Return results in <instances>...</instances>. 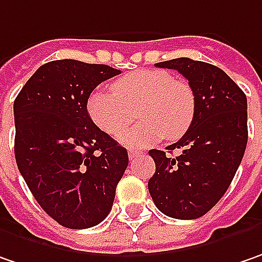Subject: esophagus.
Wrapping results in <instances>:
<instances>
[{
  "label": "esophagus",
  "instance_id": "34e87169",
  "mask_svg": "<svg viewBox=\"0 0 262 262\" xmlns=\"http://www.w3.org/2000/svg\"><path fill=\"white\" fill-rule=\"evenodd\" d=\"M138 157H139V152H136V151H129V160H130V161H135Z\"/></svg>",
  "mask_w": 262,
  "mask_h": 262
}]
</instances>
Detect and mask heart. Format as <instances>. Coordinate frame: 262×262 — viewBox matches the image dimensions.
I'll return each instance as SVG.
<instances>
[{"label":"heart","mask_w":262,"mask_h":262,"mask_svg":"<svg viewBox=\"0 0 262 262\" xmlns=\"http://www.w3.org/2000/svg\"><path fill=\"white\" fill-rule=\"evenodd\" d=\"M111 92L97 91L88 102L92 121L110 136H117L133 120V110L143 121L121 135L120 141L141 148L163 138L174 141L190 127L196 99L192 86L164 70L142 69L121 76Z\"/></svg>","instance_id":"obj_1"}]
</instances>
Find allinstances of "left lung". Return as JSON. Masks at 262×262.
<instances>
[{
  "label": "left lung",
  "mask_w": 262,
  "mask_h": 262,
  "mask_svg": "<svg viewBox=\"0 0 262 262\" xmlns=\"http://www.w3.org/2000/svg\"><path fill=\"white\" fill-rule=\"evenodd\" d=\"M188 79L196 110L188 132L167 146L177 157L151 149L155 173L148 182L154 204L163 214L199 219L222 199L244 158L248 142L246 95L222 69L190 58L155 64Z\"/></svg>",
  "instance_id": "8db88e82"
}]
</instances>
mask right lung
Returning a JSON list of instances; mask_svg holds the SVG:
<instances>
[{"label":"right lung","mask_w":262,"mask_h":262,"mask_svg":"<svg viewBox=\"0 0 262 262\" xmlns=\"http://www.w3.org/2000/svg\"><path fill=\"white\" fill-rule=\"evenodd\" d=\"M117 74L105 64L55 60L40 66L14 101L18 171L42 210L69 229L108 215L129 164L126 148L86 108L92 91Z\"/></svg>","instance_id":"1"}]
</instances>
